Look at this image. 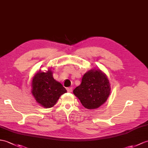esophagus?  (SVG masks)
<instances>
[{
    "label": "esophagus",
    "instance_id": "esophagus-1",
    "mask_svg": "<svg viewBox=\"0 0 148 148\" xmlns=\"http://www.w3.org/2000/svg\"><path fill=\"white\" fill-rule=\"evenodd\" d=\"M67 91L69 92H71L72 91H73V88H71V87L67 88Z\"/></svg>",
    "mask_w": 148,
    "mask_h": 148
}]
</instances>
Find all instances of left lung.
<instances>
[{
    "label": "left lung",
    "instance_id": "8db88e82",
    "mask_svg": "<svg viewBox=\"0 0 148 148\" xmlns=\"http://www.w3.org/2000/svg\"><path fill=\"white\" fill-rule=\"evenodd\" d=\"M74 94L88 109H95L103 105L110 93L107 77L100 70H91L86 73L81 84L75 88Z\"/></svg>",
    "mask_w": 148,
    "mask_h": 148
}]
</instances>
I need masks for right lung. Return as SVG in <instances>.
<instances>
[{"instance_id": "add662e5", "label": "right lung", "mask_w": 148, "mask_h": 148, "mask_svg": "<svg viewBox=\"0 0 148 148\" xmlns=\"http://www.w3.org/2000/svg\"><path fill=\"white\" fill-rule=\"evenodd\" d=\"M32 93L36 101L43 107L56 105L60 96L67 91L60 82L53 79L51 71L38 73L33 77Z\"/></svg>"}]
</instances>
